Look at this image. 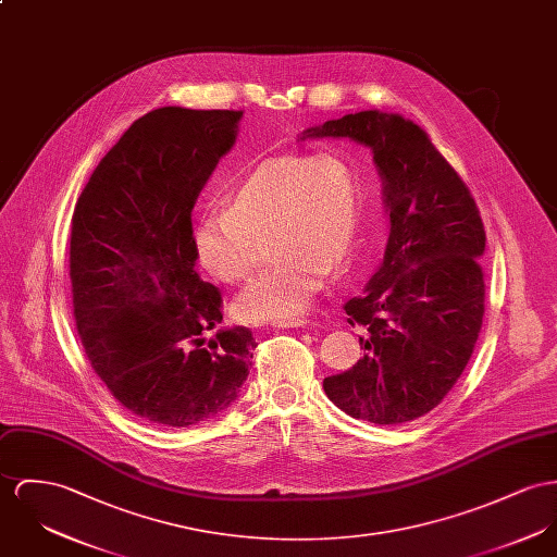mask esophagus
Returning a JSON list of instances; mask_svg holds the SVG:
<instances>
[{"label":"esophagus","mask_w":557,"mask_h":557,"mask_svg":"<svg viewBox=\"0 0 557 557\" xmlns=\"http://www.w3.org/2000/svg\"><path fill=\"white\" fill-rule=\"evenodd\" d=\"M309 320H302V318H284V320H273L271 326L275 329H299V326H307Z\"/></svg>","instance_id":"obj_1"}]
</instances>
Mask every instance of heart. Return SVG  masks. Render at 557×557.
<instances>
[{
	"mask_svg": "<svg viewBox=\"0 0 557 557\" xmlns=\"http://www.w3.org/2000/svg\"><path fill=\"white\" fill-rule=\"evenodd\" d=\"M264 235L275 258L237 309L250 320H284L358 255L362 184L354 163L339 150L257 161L228 180L222 206L195 218L193 248L215 280L235 286L257 271Z\"/></svg>",
	"mask_w": 557,
	"mask_h": 557,
	"instance_id": "heart-1",
	"label": "heart"
}]
</instances>
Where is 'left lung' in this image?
Instances as JSON below:
<instances>
[{
    "instance_id": "8db88e82",
    "label": "left lung",
    "mask_w": 557,
    "mask_h": 557,
    "mask_svg": "<svg viewBox=\"0 0 557 557\" xmlns=\"http://www.w3.org/2000/svg\"><path fill=\"white\" fill-rule=\"evenodd\" d=\"M373 150L384 177L389 235L360 297L343 305L364 356L324 380L351 418L403 424L432 411L471 360L485 311V228L469 186L429 133L400 114L364 110L307 128Z\"/></svg>"
}]
</instances>
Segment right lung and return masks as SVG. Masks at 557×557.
<instances>
[{
  "label": "right lung",
  "mask_w": 557,
  "mask_h": 557,
  "mask_svg": "<svg viewBox=\"0 0 557 557\" xmlns=\"http://www.w3.org/2000/svg\"><path fill=\"white\" fill-rule=\"evenodd\" d=\"M242 112L159 108L90 173L72 215L74 318L92 371L133 416L186 429L224 411L257 342L222 322L195 267L193 208Z\"/></svg>",
  "instance_id": "right-lung-1"
}]
</instances>
